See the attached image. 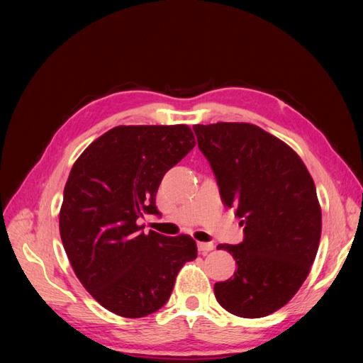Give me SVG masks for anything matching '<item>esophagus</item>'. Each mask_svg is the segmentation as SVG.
Wrapping results in <instances>:
<instances>
[{
  "mask_svg": "<svg viewBox=\"0 0 363 363\" xmlns=\"http://www.w3.org/2000/svg\"><path fill=\"white\" fill-rule=\"evenodd\" d=\"M198 249L201 254H207V252L215 249V244L213 242H198Z\"/></svg>",
  "mask_w": 363,
  "mask_h": 363,
  "instance_id": "34e87169",
  "label": "esophagus"
}]
</instances>
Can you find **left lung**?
I'll return each instance as SVG.
<instances>
[{"mask_svg": "<svg viewBox=\"0 0 363 363\" xmlns=\"http://www.w3.org/2000/svg\"><path fill=\"white\" fill-rule=\"evenodd\" d=\"M193 130L224 206L237 210L244 225L238 246H218L238 267L215 283V297L230 314L266 317L296 296L315 259L322 235L315 184L296 151L257 125L218 122Z\"/></svg>", "mask_w": 363, "mask_h": 363, "instance_id": "obj_1", "label": "left lung"}]
</instances>
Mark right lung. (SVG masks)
Here are the masks:
<instances>
[{
  "instance_id": "obj_1",
  "label": "right lung",
  "mask_w": 363,
  "mask_h": 363,
  "mask_svg": "<svg viewBox=\"0 0 363 363\" xmlns=\"http://www.w3.org/2000/svg\"><path fill=\"white\" fill-rule=\"evenodd\" d=\"M195 145L187 125H121L71 168L58 220L63 247L83 288L117 315L161 309L181 267L198 257L189 235L143 233L139 225L143 215H159V184Z\"/></svg>"
}]
</instances>
